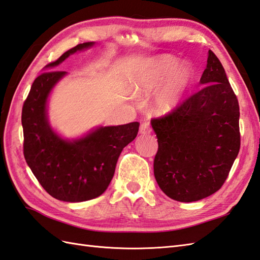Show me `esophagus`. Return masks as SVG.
Returning a JSON list of instances; mask_svg holds the SVG:
<instances>
[{"mask_svg":"<svg viewBox=\"0 0 260 260\" xmlns=\"http://www.w3.org/2000/svg\"><path fill=\"white\" fill-rule=\"evenodd\" d=\"M150 132H152V128H150V126H149L148 123H143L141 125L140 133H141L142 135H147V134H149Z\"/></svg>","mask_w":260,"mask_h":260,"instance_id":"obj_1","label":"esophagus"}]
</instances>
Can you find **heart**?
Segmentation results:
<instances>
[{
    "mask_svg": "<svg viewBox=\"0 0 260 260\" xmlns=\"http://www.w3.org/2000/svg\"><path fill=\"white\" fill-rule=\"evenodd\" d=\"M177 57L159 55L141 65L133 77L132 88L135 94H155V107L159 113L167 114L176 110L184 102L195 80L192 65Z\"/></svg>",
    "mask_w": 260,
    "mask_h": 260,
    "instance_id": "heart-1",
    "label": "heart"
}]
</instances>
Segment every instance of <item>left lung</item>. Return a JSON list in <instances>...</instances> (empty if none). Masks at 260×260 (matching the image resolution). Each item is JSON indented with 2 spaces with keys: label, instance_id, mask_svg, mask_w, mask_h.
Returning <instances> with one entry per match:
<instances>
[{
  "label": "left lung",
  "instance_id": "left-lung-1",
  "mask_svg": "<svg viewBox=\"0 0 260 260\" xmlns=\"http://www.w3.org/2000/svg\"><path fill=\"white\" fill-rule=\"evenodd\" d=\"M199 84L202 89L172 114L152 120L158 142L156 182L168 197L183 203L218 190L240 147L238 101L210 50Z\"/></svg>",
  "mask_w": 260,
  "mask_h": 260
}]
</instances>
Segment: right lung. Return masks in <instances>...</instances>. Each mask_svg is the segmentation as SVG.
<instances>
[{"label":"right lung","mask_w":260,"mask_h":260,"mask_svg":"<svg viewBox=\"0 0 260 260\" xmlns=\"http://www.w3.org/2000/svg\"><path fill=\"white\" fill-rule=\"evenodd\" d=\"M95 42L78 44L57 61L54 70L72 54L93 47ZM66 72H44L35 78L22 110L24 157L36 179L52 197L68 203L86 202L104 192L115 173L125 146L135 140L140 124L98 126L82 136L65 138L48 119V100Z\"/></svg>","instance_id":"right-lung-1"}]
</instances>
